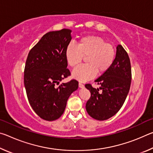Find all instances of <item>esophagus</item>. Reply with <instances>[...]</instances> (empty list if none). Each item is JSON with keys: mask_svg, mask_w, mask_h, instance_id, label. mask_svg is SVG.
<instances>
[{"mask_svg": "<svg viewBox=\"0 0 153 153\" xmlns=\"http://www.w3.org/2000/svg\"><path fill=\"white\" fill-rule=\"evenodd\" d=\"M79 88H84V85L82 83L79 82Z\"/></svg>", "mask_w": 153, "mask_h": 153, "instance_id": "34e87169", "label": "esophagus"}]
</instances>
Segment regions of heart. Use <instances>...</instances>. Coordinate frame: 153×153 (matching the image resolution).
<instances>
[{"mask_svg": "<svg viewBox=\"0 0 153 153\" xmlns=\"http://www.w3.org/2000/svg\"><path fill=\"white\" fill-rule=\"evenodd\" d=\"M116 56L114 46L103 38L96 36H86L80 38L76 45L69 43L65 48V58L70 67H74L86 56V65L77 67L72 76L79 81L92 79L98 74L107 71L112 66Z\"/></svg>", "mask_w": 153, "mask_h": 153, "instance_id": "1", "label": "heart"}]
</instances>
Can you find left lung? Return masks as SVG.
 <instances>
[{
	"label": "left lung",
	"instance_id": "8db88e82",
	"mask_svg": "<svg viewBox=\"0 0 153 153\" xmlns=\"http://www.w3.org/2000/svg\"><path fill=\"white\" fill-rule=\"evenodd\" d=\"M131 63L129 56L121 45L117 46L116 56L112 66L95 79L100 85L96 89L91 84L85 85L90 90V98L86 105L88 115L97 120H108L115 115L122 107L130 88Z\"/></svg>",
	"mask_w": 153,
	"mask_h": 153
}]
</instances>
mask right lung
<instances>
[{
  "label": "right lung",
  "mask_w": 153,
  "mask_h": 153,
  "mask_svg": "<svg viewBox=\"0 0 153 153\" xmlns=\"http://www.w3.org/2000/svg\"><path fill=\"white\" fill-rule=\"evenodd\" d=\"M71 32L63 29L46 33L31 49L25 62L24 86L28 101L35 113L46 121L60 117L69 96L78 88L76 79L56 86L71 75L65 58Z\"/></svg>",
  "instance_id": "1"
}]
</instances>
